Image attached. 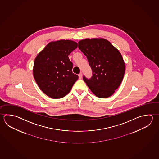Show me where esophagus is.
<instances>
[{
    "label": "esophagus",
    "instance_id": "esophagus-1",
    "mask_svg": "<svg viewBox=\"0 0 159 159\" xmlns=\"http://www.w3.org/2000/svg\"><path fill=\"white\" fill-rule=\"evenodd\" d=\"M82 76H83V74H82L81 73L79 74V78L80 79H81V78H82Z\"/></svg>",
    "mask_w": 159,
    "mask_h": 159
}]
</instances>
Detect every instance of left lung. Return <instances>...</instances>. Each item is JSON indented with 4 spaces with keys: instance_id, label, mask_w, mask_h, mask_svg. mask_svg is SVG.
Returning a JSON list of instances; mask_svg holds the SVG:
<instances>
[{
    "instance_id": "1",
    "label": "left lung",
    "mask_w": 159,
    "mask_h": 159,
    "mask_svg": "<svg viewBox=\"0 0 159 159\" xmlns=\"http://www.w3.org/2000/svg\"><path fill=\"white\" fill-rule=\"evenodd\" d=\"M78 44L92 70V76L88 79L84 76V81L97 97L112 96L119 87L125 73V65L120 52L103 38L83 39Z\"/></svg>"
}]
</instances>
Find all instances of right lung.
Wrapping results in <instances>:
<instances>
[{
	"instance_id": "add662e5",
	"label": "right lung",
	"mask_w": 159,
	"mask_h": 159,
	"mask_svg": "<svg viewBox=\"0 0 159 159\" xmlns=\"http://www.w3.org/2000/svg\"><path fill=\"white\" fill-rule=\"evenodd\" d=\"M77 47L78 43L70 40L50 42L35 59L34 79L42 92L52 98L66 96L78 79L69 58Z\"/></svg>"
}]
</instances>
